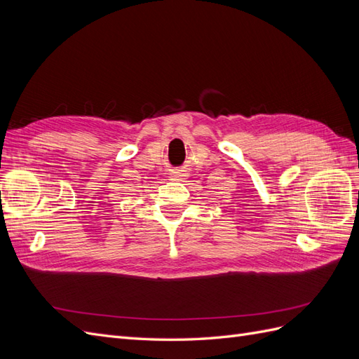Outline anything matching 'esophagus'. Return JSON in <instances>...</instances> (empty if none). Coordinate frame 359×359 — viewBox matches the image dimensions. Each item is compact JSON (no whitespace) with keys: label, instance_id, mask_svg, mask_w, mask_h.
Segmentation results:
<instances>
[{"label":"esophagus","instance_id":"esophagus-1","mask_svg":"<svg viewBox=\"0 0 359 359\" xmlns=\"http://www.w3.org/2000/svg\"><path fill=\"white\" fill-rule=\"evenodd\" d=\"M184 175H181V172H170V180H181Z\"/></svg>","mask_w":359,"mask_h":359}]
</instances>
